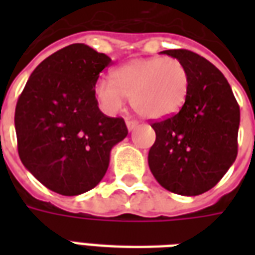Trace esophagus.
<instances>
[{"label": "esophagus", "instance_id": "34e87169", "mask_svg": "<svg viewBox=\"0 0 255 255\" xmlns=\"http://www.w3.org/2000/svg\"><path fill=\"white\" fill-rule=\"evenodd\" d=\"M127 128H128V131H132V129H135V128L138 127V124L139 123L136 122V120H127Z\"/></svg>", "mask_w": 255, "mask_h": 255}]
</instances>
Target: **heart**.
I'll list each match as a JSON object with an SVG mask.
<instances>
[{
	"label": "heart",
	"mask_w": 255,
	"mask_h": 255,
	"mask_svg": "<svg viewBox=\"0 0 255 255\" xmlns=\"http://www.w3.org/2000/svg\"><path fill=\"white\" fill-rule=\"evenodd\" d=\"M113 76L100 78L94 87L100 108L109 115L120 111L127 97L139 116L160 120L177 113L187 98V68L173 57L133 60Z\"/></svg>",
	"instance_id": "1"
}]
</instances>
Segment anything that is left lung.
Instances as JSON below:
<instances>
[{"mask_svg": "<svg viewBox=\"0 0 255 255\" xmlns=\"http://www.w3.org/2000/svg\"><path fill=\"white\" fill-rule=\"evenodd\" d=\"M187 68L190 84L176 115L151 123L149 166L168 191L199 195L213 188L238 155L241 111L224 75L186 49L164 50Z\"/></svg>", "mask_w": 255, "mask_h": 255, "instance_id": "left-lung-1", "label": "left lung"}]
</instances>
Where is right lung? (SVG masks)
<instances>
[{
	"label": "right lung",
	"mask_w": 255,
	"mask_h": 255,
	"mask_svg": "<svg viewBox=\"0 0 255 255\" xmlns=\"http://www.w3.org/2000/svg\"><path fill=\"white\" fill-rule=\"evenodd\" d=\"M112 60L73 43L43 60L27 80L14 111L23 165L52 191L79 195L105 176L111 150L127 136L122 117L98 108L94 87Z\"/></svg>",
	"instance_id": "1"
}]
</instances>
